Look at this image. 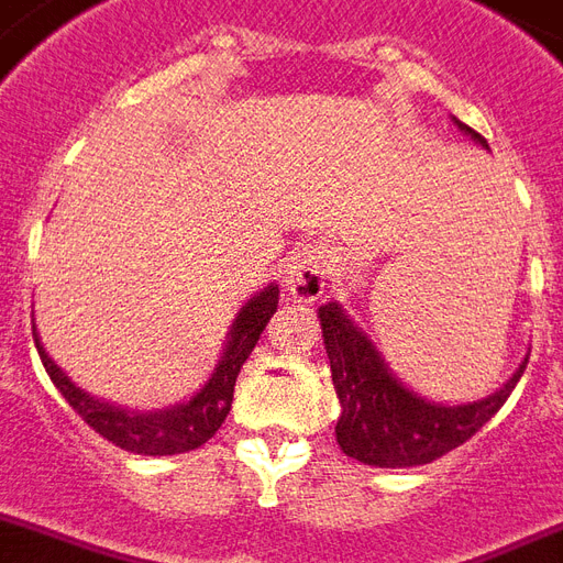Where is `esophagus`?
Listing matches in <instances>:
<instances>
[{"mask_svg":"<svg viewBox=\"0 0 563 563\" xmlns=\"http://www.w3.org/2000/svg\"><path fill=\"white\" fill-rule=\"evenodd\" d=\"M330 274V251L321 242L300 244L283 263V286L289 289L291 298L319 300L328 289Z\"/></svg>","mask_w":563,"mask_h":563,"instance_id":"esophagus-1","label":"esophagus"}]
</instances>
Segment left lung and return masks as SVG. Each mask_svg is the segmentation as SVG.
Segmentation results:
<instances>
[{"label": "left lung", "mask_w": 563, "mask_h": 563, "mask_svg": "<svg viewBox=\"0 0 563 563\" xmlns=\"http://www.w3.org/2000/svg\"><path fill=\"white\" fill-rule=\"evenodd\" d=\"M454 123L463 135L490 150L475 129L457 118ZM319 321L333 372V389L342 405L336 422L339 449L354 461L380 470L422 466L466 443L484 422L499 413L529 363L522 360L514 377L493 396L454 407L437 405L416 396L389 372L372 339L342 312L339 303L330 300L319 307Z\"/></svg>", "instance_id": "1"}]
</instances>
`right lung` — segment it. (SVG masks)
<instances>
[{
    "mask_svg": "<svg viewBox=\"0 0 563 563\" xmlns=\"http://www.w3.org/2000/svg\"><path fill=\"white\" fill-rule=\"evenodd\" d=\"M277 300H280L277 283L256 291L235 316L233 328L227 333L224 357L218 360V366L203 384V389L183 405L153 410V413H139V410H126V407L88 396L85 389H79L70 377L64 375L62 368L55 366L53 357L46 354L41 339H37V330H34V349L41 354L43 368H46L55 389L67 398V405L109 443L135 454L191 452L197 445H203L230 413L235 377L242 372L244 360L251 357L253 345L260 342V333L265 330L268 319L277 312Z\"/></svg>",
    "mask_w": 563,
    "mask_h": 563,
    "instance_id": "obj_1",
    "label": "right lung"
}]
</instances>
